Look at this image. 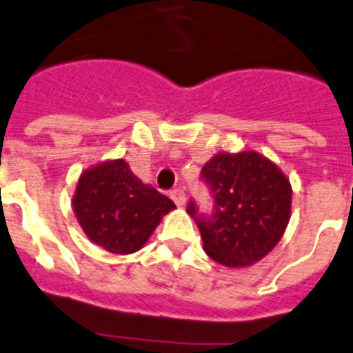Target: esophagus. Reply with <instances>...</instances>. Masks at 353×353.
<instances>
[{
    "mask_svg": "<svg viewBox=\"0 0 353 353\" xmlns=\"http://www.w3.org/2000/svg\"><path fill=\"white\" fill-rule=\"evenodd\" d=\"M171 198H173V201L179 207H183L185 205V201H188V198H185V192H183L182 189H173V191H171Z\"/></svg>",
    "mask_w": 353,
    "mask_h": 353,
    "instance_id": "1",
    "label": "esophagus"
}]
</instances>
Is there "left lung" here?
Listing matches in <instances>:
<instances>
[{
  "instance_id": "left-lung-1",
  "label": "left lung",
  "mask_w": 353,
  "mask_h": 353,
  "mask_svg": "<svg viewBox=\"0 0 353 353\" xmlns=\"http://www.w3.org/2000/svg\"><path fill=\"white\" fill-rule=\"evenodd\" d=\"M201 176L214 196V214L196 219L203 250L227 268H248L263 261L279 245L291 218L293 189L275 162L254 150L216 153Z\"/></svg>"
}]
</instances>
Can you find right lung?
<instances>
[{
    "label": "right lung",
    "instance_id": "right-lung-1",
    "mask_svg": "<svg viewBox=\"0 0 353 353\" xmlns=\"http://www.w3.org/2000/svg\"><path fill=\"white\" fill-rule=\"evenodd\" d=\"M173 209V201L141 182L123 159L83 171L73 194L74 216L87 239L119 255L143 248Z\"/></svg>",
    "mask_w": 353,
    "mask_h": 353
}]
</instances>
